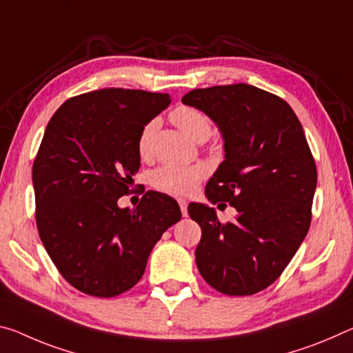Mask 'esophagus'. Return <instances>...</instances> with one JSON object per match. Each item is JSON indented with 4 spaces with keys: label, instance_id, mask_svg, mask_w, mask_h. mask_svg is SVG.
<instances>
[{
    "label": "esophagus",
    "instance_id": "esophagus-1",
    "mask_svg": "<svg viewBox=\"0 0 353 353\" xmlns=\"http://www.w3.org/2000/svg\"><path fill=\"white\" fill-rule=\"evenodd\" d=\"M179 205H181V212H182V216H187L188 215V210H187V201L185 199H179L177 201Z\"/></svg>",
    "mask_w": 353,
    "mask_h": 353
}]
</instances>
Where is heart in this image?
Segmentation results:
<instances>
[{
    "label": "heart",
    "instance_id": "1",
    "mask_svg": "<svg viewBox=\"0 0 353 353\" xmlns=\"http://www.w3.org/2000/svg\"><path fill=\"white\" fill-rule=\"evenodd\" d=\"M171 121L194 141H204L212 133V122L209 117L193 106H177L176 110H172ZM155 130L157 122L150 121L139 133L138 152L141 157L149 155ZM205 174L207 170L203 165L181 166L166 163L157 168L152 172V185L160 192L171 194V196H188L198 188L199 182L203 181Z\"/></svg>",
    "mask_w": 353,
    "mask_h": 353
}]
</instances>
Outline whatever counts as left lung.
Wrapping results in <instances>:
<instances>
[{"mask_svg": "<svg viewBox=\"0 0 353 353\" xmlns=\"http://www.w3.org/2000/svg\"><path fill=\"white\" fill-rule=\"evenodd\" d=\"M182 103L209 116L225 141L207 199L237 210L223 225L214 207L188 205L203 231L198 270L218 292L253 295L281 275L311 225L317 171L303 127L288 102L245 83L194 89Z\"/></svg>", "mask_w": 353, "mask_h": 353, "instance_id": "left-lung-1", "label": "left lung"}]
</instances>
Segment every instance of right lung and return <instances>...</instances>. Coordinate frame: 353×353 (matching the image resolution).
<instances>
[{
    "label": "right lung",
    "mask_w": 353,
    "mask_h": 353,
    "mask_svg": "<svg viewBox=\"0 0 353 353\" xmlns=\"http://www.w3.org/2000/svg\"><path fill=\"white\" fill-rule=\"evenodd\" d=\"M170 103V94L108 88L69 99L48 122L32 165L37 231L81 292L106 299L132 289L181 220L179 204L159 192L135 209L117 205L139 170V133Z\"/></svg>",
    "instance_id": "add662e5"
}]
</instances>
